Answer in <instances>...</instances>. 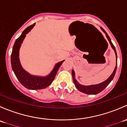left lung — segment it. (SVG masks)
I'll list each match as a JSON object with an SVG mask.
<instances>
[{
  "mask_svg": "<svg viewBox=\"0 0 127 127\" xmlns=\"http://www.w3.org/2000/svg\"><path fill=\"white\" fill-rule=\"evenodd\" d=\"M101 29H102V31L104 32L106 34V37H107V39H108L109 42L110 44L111 45V47L112 48H113V50H114L115 53H116V62H117V53H116V48H115V47L114 46V45L112 44V42H111V39L110 37H109V35H107V34L106 33V32L102 28H101ZM117 64L116 63V67H115L114 70L112 74H111V76L108 78L106 80H105L104 82H103L101 83V84H97V85H90V86H84V85H82L80 84H79L76 81V80L75 79V72H74V70L72 71V79H73V81H74V85H75V87L77 88L80 92H82V93H86V94H89V95H96L98 93H100L103 90L107 85L109 84V83L112 81V80L113 79L114 77L115 74H116V70H117Z\"/></svg>",
  "mask_w": 127,
  "mask_h": 127,
  "instance_id": "8db88e82",
  "label": "left lung"
}]
</instances>
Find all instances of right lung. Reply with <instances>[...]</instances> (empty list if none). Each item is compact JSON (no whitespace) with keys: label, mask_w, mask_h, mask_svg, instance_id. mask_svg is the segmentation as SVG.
I'll return each mask as SVG.
<instances>
[{"label":"right lung","mask_w":127,"mask_h":127,"mask_svg":"<svg viewBox=\"0 0 127 127\" xmlns=\"http://www.w3.org/2000/svg\"><path fill=\"white\" fill-rule=\"evenodd\" d=\"M34 25H35V23L28 27L23 32L22 34L16 40L14 43L12 53L11 55V64L12 69L15 75L18 79L20 82L24 87L30 90H40L45 88L52 84V82L55 79L59 68L63 63L64 61V60L56 64L53 71L51 72L49 75L46 77L31 75L23 69L20 64V60H19V50L21 47V44L25 37L26 34H28L31 30Z\"/></svg>","instance_id":"right-lung-1"}]
</instances>
